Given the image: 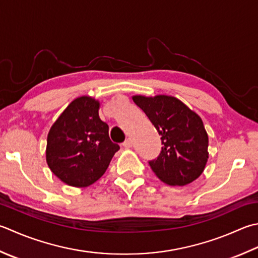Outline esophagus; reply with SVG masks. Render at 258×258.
Instances as JSON below:
<instances>
[{
    "mask_svg": "<svg viewBox=\"0 0 258 258\" xmlns=\"http://www.w3.org/2000/svg\"><path fill=\"white\" fill-rule=\"evenodd\" d=\"M123 146L125 149H130V148H132V140L131 139H126L124 142H123Z\"/></svg>",
    "mask_w": 258,
    "mask_h": 258,
    "instance_id": "esophagus-1",
    "label": "esophagus"
}]
</instances>
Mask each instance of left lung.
<instances>
[{"instance_id": "left-lung-1", "label": "left lung", "mask_w": 258, "mask_h": 258, "mask_svg": "<svg viewBox=\"0 0 258 258\" xmlns=\"http://www.w3.org/2000/svg\"><path fill=\"white\" fill-rule=\"evenodd\" d=\"M133 100L161 135V152L149 161L153 172L170 185L192 182L208 160V135L203 120L172 96H134Z\"/></svg>"}]
</instances>
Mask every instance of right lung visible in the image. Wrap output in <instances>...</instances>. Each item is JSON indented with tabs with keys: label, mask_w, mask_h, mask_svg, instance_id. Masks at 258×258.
Returning <instances> with one entry per match:
<instances>
[{
	"label": "right lung",
	"mask_w": 258,
	"mask_h": 258,
	"mask_svg": "<svg viewBox=\"0 0 258 258\" xmlns=\"http://www.w3.org/2000/svg\"><path fill=\"white\" fill-rule=\"evenodd\" d=\"M98 108L97 100L87 96L75 99L49 131L47 163L69 185L83 188L96 182L119 150L110 141Z\"/></svg>",
	"instance_id": "add662e5"
}]
</instances>
